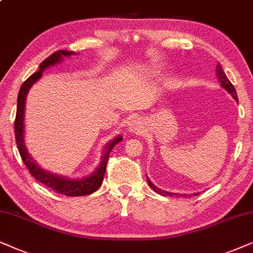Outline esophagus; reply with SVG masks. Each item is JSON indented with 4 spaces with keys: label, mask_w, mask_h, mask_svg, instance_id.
<instances>
[{
    "label": "esophagus",
    "mask_w": 253,
    "mask_h": 253,
    "mask_svg": "<svg viewBox=\"0 0 253 253\" xmlns=\"http://www.w3.org/2000/svg\"><path fill=\"white\" fill-rule=\"evenodd\" d=\"M140 128H141V124H140L139 120L133 119L132 121H130V124H129V130H130V132H132V133L139 132Z\"/></svg>",
    "instance_id": "esophagus-1"
}]
</instances>
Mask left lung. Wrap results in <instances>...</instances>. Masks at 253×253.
Instances as JSON below:
<instances>
[{
    "label": "left lung",
    "mask_w": 253,
    "mask_h": 253,
    "mask_svg": "<svg viewBox=\"0 0 253 253\" xmlns=\"http://www.w3.org/2000/svg\"><path fill=\"white\" fill-rule=\"evenodd\" d=\"M216 76H217V79H218V82L221 83V86L223 87V89L227 90V92L230 93V95L232 96V98H234L238 103L236 90H235V87L231 84L230 81L228 80V77L225 76V74L223 72V69H222V67H221L220 63H217V66H216ZM147 180H148V184H149V186L153 188V190L156 192V193L164 195V197H166V195H169V197H170V195L174 194V193H171V192H167V191L161 190V188H158L156 185H154L153 183H151V180L149 179V178H148V176H147ZM198 194H199V193H194V195H198ZM183 195H185V197H186V195H188V197H191V194H183Z\"/></svg>",
    "instance_id": "obj_1"
}]
</instances>
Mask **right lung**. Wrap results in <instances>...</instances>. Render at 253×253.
I'll use <instances>...</instances> for the list:
<instances>
[{"label": "right lung", "instance_id": "add662e5", "mask_svg": "<svg viewBox=\"0 0 253 253\" xmlns=\"http://www.w3.org/2000/svg\"><path fill=\"white\" fill-rule=\"evenodd\" d=\"M74 52L69 50H58V52L53 53L52 55L48 56L46 60L40 63L39 70L35 74H32L24 83L22 84L21 89L18 92V98H17V112L15 119V136L16 143L18 148L19 154L23 162H24L25 167L28 168L30 173L36 178L40 183L46 185L47 187H50L52 190L58 192L60 194L68 195V197H82V195L91 194L93 192L98 190L100 185L103 183L104 174H105L107 160H109V155L111 150L117 143L123 141V136L117 135L104 148L103 155L100 157V162L96 169L93 170L92 173L89 176L82 178H69L65 177L62 174L49 172L45 169H42L37 162L33 160L31 155L29 154L28 148L25 144L24 139V117H25V102L26 96H28L29 90L35 84L37 81H39L42 76V72L49 67L58 65L62 62L63 58H68L70 55H74Z\"/></svg>", "mask_w": 253, "mask_h": 253}]
</instances>
